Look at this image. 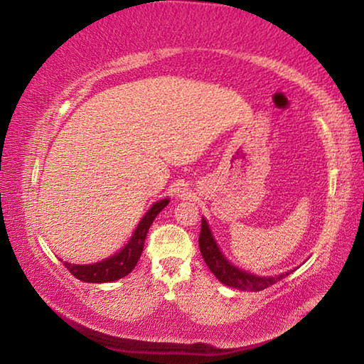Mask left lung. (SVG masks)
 <instances>
[{"instance_id": "1", "label": "left lung", "mask_w": 364, "mask_h": 364, "mask_svg": "<svg viewBox=\"0 0 364 364\" xmlns=\"http://www.w3.org/2000/svg\"><path fill=\"white\" fill-rule=\"evenodd\" d=\"M199 247L202 257H204V262L215 274V278L220 282H223L225 286L239 289V291H263V289L273 286L274 282L281 281L284 276L291 273V271H287L286 274L279 276H255L252 273H247V271L236 268L231 262H228L226 257L220 252L205 218H202Z\"/></svg>"}]
</instances>
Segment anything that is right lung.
<instances>
[{
	"mask_svg": "<svg viewBox=\"0 0 364 364\" xmlns=\"http://www.w3.org/2000/svg\"><path fill=\"white\" fill-rule=\"evenodd\" d=\"M168 199H162L154 204L147 213L141 218L139 225L134 230L133 236L130 237L123 247L114 254L112 257L106 258L102 262H96L93 264H72L64 262V267L75 276L77 279L83 282H112L117 279L125 278L130 274L136 267L141 254L144 249L146 234L149 231L152 221L156 220L157 215L168 205Z\"/></svg>",
	"mask_w": 364,
	"mask_h": 364,
	"instance_id": "add662e5",
	"label": "right lung"
}]
</instances>
